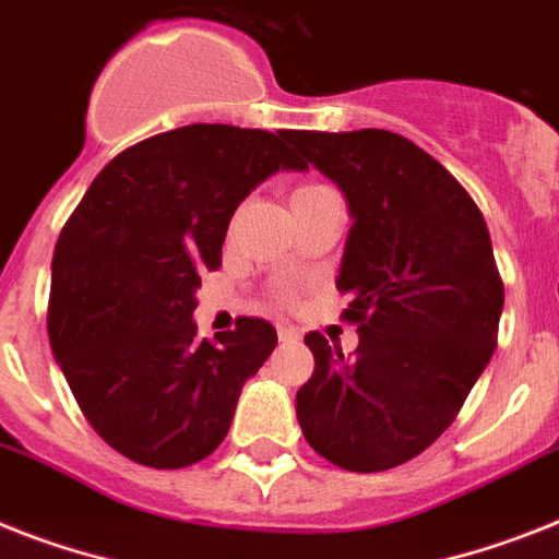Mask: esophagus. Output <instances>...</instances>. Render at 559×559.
I'll use <instances>...</instances> for the list:
<instances>
[{
	"label": "esophagus",
	"instance_id": "1",
	"mask_svg": "<svg viewBox=\"0 0 559 559\" xmlns=\"http://www.w3.org/2000/svg\"><path fill=\"white\" fill-rule=\"evenodd\" d=\"M276 334H280V343H297L299 340V331L294 325H280Z\"/></svg>",
	"mask_w": 559,
	"mask_h": 559
}]
</instances>
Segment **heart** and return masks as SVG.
Segmentation results:
<instances>
[{"mask_svg":"<svg viewBox=\"0 0 559 559\" xmlns=\"http://www.w3.org/2000/svg\"><path fill=\"white\" fill-rule=\"evenodd\" d=\"M320 188H322V186H306V188H299V191H297V193H308V191H320Z\"/></svg>","mask_w":559,"mask_h":559,"instance_id":"obj_1","label":"heart"}]
</instances>
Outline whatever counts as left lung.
Returning a JSON list of instances; mask_svg holds the SVG:
<instances>
[{"instance_id":"obj_1","label":"left lung","mask_w":559,"mask_h":559,"mask_svg":"<svg viewBox=\"0 0 559 559\" xmlns=\"http://www.w3.org/2000/svg\"><path fill=\"white\" fill-rule=\"evenodd\" d=\"M352 214L336 288L354 359L317 331L294 408L308 445L345 472H385L451 426L497 348L502 280L479 207L400 133L288 131Z\"/></svg>"}]
</instances>
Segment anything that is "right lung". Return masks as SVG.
Returning <instances> with one entry per match:
<instances>
[{
	"mask_svg": "<svg viewBox=\"0 0 559 559\" xmlns=\"http://www.w3.org/2000/svg\"><path fill=\"white\" fill-rule=\"evenodd\" d=\"M285 140L186 124L136 142L99 170L59 234L50 348L87 423L133 463L205 460L274 352V325L253 317L200 340L193 308L239 202L276 170H306Z\"/></svg>",
	"mask_w": 559,
	"mask_h": 559,
	"instance_id": "obj_1",
	"label": "right lung"
}]
</instances>
